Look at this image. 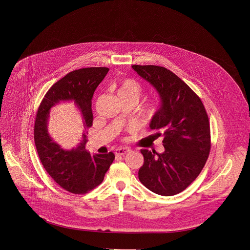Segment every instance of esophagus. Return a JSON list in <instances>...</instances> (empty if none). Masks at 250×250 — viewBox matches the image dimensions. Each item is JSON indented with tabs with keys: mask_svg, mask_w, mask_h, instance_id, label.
I'll return each mask as SVG.
<instances>
[{
	"mask_svg": "<svg viewBox=\"0 0 250 250\" xmlns=\"http://www.w3.org/2000/svg\"><path fill=\"white\" fill-rule=\"evenodd\" d=\"M131 150L127 147H121V148H118L116 151H115V155H119V156H124L126 155L127 153H129Z\"/></svg>",
	"mask_w": 250,
	"mask_h": 250,
	"instance_id": "esophagus-1",
	"label": "esophagus"
}]
</instances>
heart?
<instances>
[{"instance_id":"b5f03b06","label":"heart","mask_w":250,"mask_h":250,"mask_svg":"<svg viewBox=\"0 0 250 250\" xmlns=\"http://www.w3.org/2000/svg\"><path fill=\"white\" fill-rule=\"evenodd\" d=\"M117 93L119 97L135 98L138 100L142 94V87L135 80L124 79L118 84ZM152 113H154V111Z\"/></svg>"}]
</instances>
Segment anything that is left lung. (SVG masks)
Returning a JSON list of instances; mask_svg holds the SVG:
<instances>
[{"label":"left lung","instance_id":"obj_1","mask_svg":"<svg viewBox=\"0 0 250 250\" xmlns=\"http://www.w3.org/2000/svg\"><path fill=\"white\" fill-rule=\"evenodd\" d=\"M159 92L162 104L150 123L164 136L163 154L143 149L139 178L148 189L171 196L185 190L203 169L211 150L209 117L199 96L173 72L158 65H132Z\"/></svg>","mask_w":250,"mask_h":250}]
</instances>
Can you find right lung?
Instances as JSON below:
<instances>
[{
	"mask_svg": "<svg viewBox=\"0 0 250 250\" xmlns=\"http://www.w3.org/2000/svg\"><path fill=\"white\" fill-rule=\"evenodd\" d=\"M108 70L86 67L68 73L50 87L36 112L34 138L41 164L58 185L75 194L87 193L99 186L114 160L112 152L91 157L85 149L87 130L93 122L91 99ZM60 101L74 102L83 116L86 131L72 148L47 133L49 108Z\"/></svg>",
	"mask_w": 250,
	"mask_h": 250,
	"instance_id": "1",
	"label": "right lung"
}]
</instances>
